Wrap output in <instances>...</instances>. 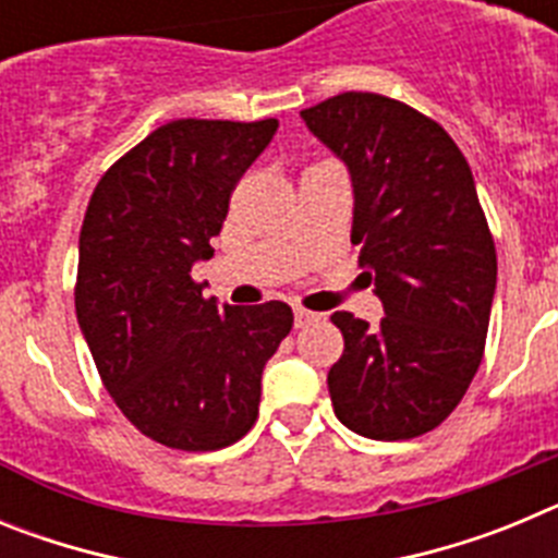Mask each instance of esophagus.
I'll return each instance as SVG.
<instances>
[{
	"label": "esophagus",
	"instance_id": "34e87169",
	"mask_svg": "<svg viewBox=\"0 0 558 558\" xmlns=\"http://www.w3.org/2000/svg\"><path fill=\"white\" fill-rule=\"evenodd\" d=\"M318 318H322V315H318V313H310V310H304V307H295V310H293V324H295V329H304V327H307V324L318 322Z\"/></svg>",
	"mask_w": 558,
	"mask_h": 558
}]
</instances>
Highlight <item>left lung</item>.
<instances>
[{"mask_svg": "<svg viewBox=\"0 0 558 558\" xmlns=\"http://www.w3.org/2000/svg\"><path fill=\"white\" fill-rule=\"evenodd\" d=\"M302 120L349 170L352 243L386 313L377 327L332 315L335 416L379 441L422 436L456 411L489 329L497 256L472 170L445 128L391 97L343 92Z\"/></svg>", "mask_w": 558, "mask_h": 558, "instance_id": "8db88e82", "label": "left lung"}]
</instances>
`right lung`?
Returning <instances> with one entry per match:
<instances>
[{"label":"right lung","mask_w":558,"mask_h":558,"mask_svg":"<svg viewBox=\"0 0 558 558\" xmlns=\"http://www.w3.org/2000/svg\"><path fill=\"white\" fill-rule=\"evenodd\" d=\"M276 120H172L97 184L81 229L75 310L108 393L172 450H220L254 427L263 368L293 327L284 302L229 307L192 282L234 184Z\"/></svg>","instance_id":"add662e5"}]
</instances>
